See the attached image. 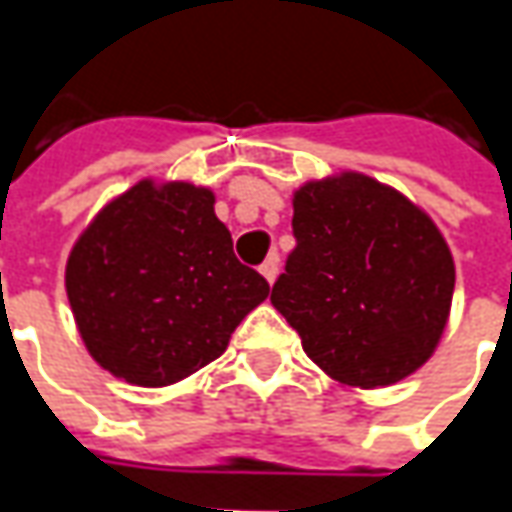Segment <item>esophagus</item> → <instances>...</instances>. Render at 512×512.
<instances>
[{
    "label": "esophagus",
    "mask_w": 512,
    "mask_h": 512,
    "mask_svg": "<svg viewBox=\"0 0 512 512\" xmlns=\"http://www.w3.org/2000/svg\"><path fill=\"white\" fill-rule=\"evenodd\" d=\"M259 270H262V276H265L267 282L273 285V282H276V276H279V256H276V253H273V256H267L265 265L259 267Z\"/></svg>",
    "instance_id": "esophagus-1"
}]
</instances>
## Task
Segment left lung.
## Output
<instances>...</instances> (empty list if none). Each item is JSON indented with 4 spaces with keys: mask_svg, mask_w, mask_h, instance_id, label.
<instances>
[{
    "mask_svg": "<svg viewBox=\"0 0 512 512\" xmlns=\"http://www.w3.org/2000/svg\"><path fill=\"white\" fill-rule=\"evenodd\" d=\"M293 236L270 302L327 376L387 387L433 356L456 267L424 210L370 176L342 173L296 190Z\"/></svg>",
    "mask_w": 512,
    "mask_h": 512,
    "instance_id": "left-lung-1",
    "label": "left lung"
}]
</instances>
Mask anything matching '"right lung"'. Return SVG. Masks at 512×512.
Masks as SVG:
<instances>
[{
    "label": "right lung",
    "instance_id": "obj_1",
    "mask_svg": "<svg viewBox=\"0 0 512 512\" xmlns=\"http://www.w3.org/2000/svg\"><path fill=\"white\" fill-rule=\"evenodd\" d=\"M213 193L150 179L105 205L73 245L65 287L88 353L116 379L165 387L225 353L270 293L233 256Z\"/></svg>",
    "mask_w": 512,
    "mask_h": 512
}]
</instances>
